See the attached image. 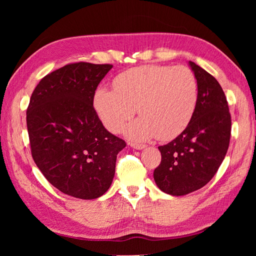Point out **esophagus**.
Here are the masks:
<instances>
[{"mask_svg":"<svg viewBox=\"0 0 256 256\" xmlns=\"http://www.w3.org/2000/svg\"><path fill=\"white\" fill-rule=\"evenodd\" d=\"M130 146L134 147V150H143V148H145V147H146V146L143 145V144H136V143H130Z\"/></svg>","mask_w":256,"mask_h":256,"instance_id":"1","label":"esophagus"}]
</instances>
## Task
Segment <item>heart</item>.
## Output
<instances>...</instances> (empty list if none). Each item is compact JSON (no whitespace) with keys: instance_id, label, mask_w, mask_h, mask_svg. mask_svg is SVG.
Masks as SVG:
<instances>
[{"instance_id":"heart-1","label":"heart","mask_w":256,"mask_h":256,"mask_svg":"<svg viewBox=\"0 0 256 256\" xmlns=\"http://www.w3.org/2000/svg\"><path fill=\"white\" fill-rule=\"evenodd\" d=\"M114 90L99 88L94 108L102 125L111 132H120L136 113L140 118L124 129L134 142L156 138L170 141L188 127L196 112L198 85L194 74L184 66L148 65L118 74Z\"/></svg>"}]
</instances>
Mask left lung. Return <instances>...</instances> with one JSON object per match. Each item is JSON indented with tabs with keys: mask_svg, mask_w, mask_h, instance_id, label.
I'll use <instances>...</instances> for the list:
<instances>
[{
	"mask_svg": "<svg viewBox=\"0 0 256 256\" xmlns=\"http://www.w3.org/2000/svg\"><path fill=\"white\" fill-rule=\"evenodd\" d=\"M189 65L198 85L196 112L180 136L158 147L161 162L154 171L158 188L176 196L210 182L226 157L230 138V114L221 85L202 67L193 62Z\"/></svg>",
	"mask_w": 256,
	"mask_h": 256,
	"instance_id": "1",
	"label": "left lung"
}]
</instances>
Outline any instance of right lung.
<instances>
[{
	"instance_id": "add662e5",
	"label": "right lung",
	"mask_w": 256,
	"mask_h": 256,
	"mask_svg": "<svg viewBox=\"0 0 256 256\" xmlns=\"http://www.w3.org/2000/svg\"><path fill=\"white\" fill-rule=\"evenodd\" d=\"M111 64L79 62L47 74L26 110L30 152L47 180L67 196H102L112 184L118 154L126 146L94 109L95 90Z\"/></svg>"
}]
</instances>
